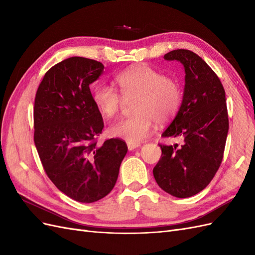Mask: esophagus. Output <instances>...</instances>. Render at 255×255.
<instances>
[{"label": "esophagus", "instance_id": "obj_1", "mask_svg": "<svg viewBox=\"0 0 255 255\" xmlns=\"http://www.w3.org/2000/svg\"><path fill=\"white\" fill-rule=\"evenodd\" d=\"M138 146H140L139 142H128V149L129 151L135 150L136 148H138Z\"/></svg>", "mask_w": 255, "mask_h": 255}]
</instances>
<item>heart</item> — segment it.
<instances>
[{"label": "heart", "instance_id": "heart-1", "mask_svg": "<svg viewBox=\"0 0 255 255\" xmlns=\"http://www.w3.org/2000/svg\"><path fill=\"white\" fill-rule=\"evenodd\" d=\"M119 92L104 84L92 91V99L105 118L115 117L121 109L123 99L133 101V114L114 122L110 134L128 142H139L148 136L154 122L165 123L179 112L182 103L180 84L150 66L130 68L116 75ZM124 98H122V97Z\"/></svg>", "mask_w": 255, "mask_h": 255}]
</instances>
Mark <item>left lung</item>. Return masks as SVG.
Here are the masks:
<instances>
[{"instance_id":"left-lung-1","label":"left lung","mask_w":255,"mask_h":255,"mask_svg":"<svg viewBox=\"0 0 255 255\" xmlns=\"http://www.w3.org/2000/svg\"><path fill=\"white\" fill-rule=\"evenodd\" d=\"M166 60L185 69L183 101L163 137L182 138L181 146L159 144L161 156L153 169L158 186L176 198H189L213 180L225 152L229 132L226 92L205 61L189 50H173Z\"/></svg>"}]
</instances>
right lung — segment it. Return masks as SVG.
<instances>
[{"label": "right lung", "mask_w": 255, "mask_h": 255, "mask_svg": "<svg viewBox=\"0 0 255 255\" xmlns=\"http://www.w3.org/2000/svg\"><path fill=\"white\" fill-rule=\"evenodd\" d=\"M103 70L94 59L67 58L44 74L35 98L34 141L44 171L61 192L82 203L110 194L128 152L120 138L97 143L104 122L89 85Z\"/></svg>", "instance_id": "add662e5"}]
</instances>
